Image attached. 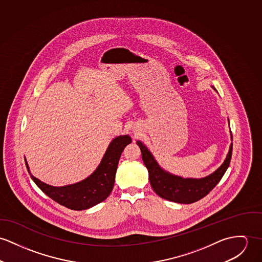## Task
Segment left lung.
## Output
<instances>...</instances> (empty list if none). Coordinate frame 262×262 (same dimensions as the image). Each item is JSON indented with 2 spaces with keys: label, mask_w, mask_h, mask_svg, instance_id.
Listing matches in <instances>:
<instances>
[{
  "label": "left lung",
  "mask_w": 262,
  "mask_h": 262,
  "mask_svg": "<svg viewBox=\"0 0 262 262\" xmlns=\"http://www.w3.org/2000/svg\"><path fill=\"white\" fill-rule=\"evenodd\" d=\"M212 88L217 91L213 85ZM230 135L232 141L231 132ZM137 144L141 148L142 159L147 169L148 179L152 190L161 198L174 203H194L204 198L220 182L229 167L232 156L233 144L231 143L226 159L212 174L199 179L183 178L163 169L149 149L141 141H137Z\"/></svg>",
  "instance_id": "obj_1"
}]
</instances>
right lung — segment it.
I'll use <instances>...</instances> for the list:
<instances>
[{
	"instance_id": "add662e5",
	"label": "right lung",
	"mask_w": 262,
	"mask_h": 262,
	"mask_svg": "<svg viewBox=\"0 0 262 262\" xmlns=\"http://www.w3.org/2000/svg\"><path fill=\"white\" fill-rule=\"evenodd\" d=\"M130 143L132 138L127 135L116 137L92 174L78 183L61 187L48 185L34 177L30 172L26 159L25 163L31 179L48 197L71 210H86L104 201L112 193L119 158L124 147Z\"/></svg>"
}]
</instances>
